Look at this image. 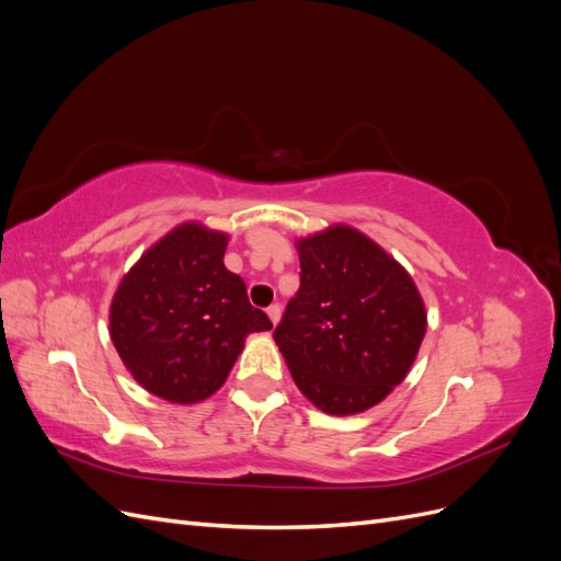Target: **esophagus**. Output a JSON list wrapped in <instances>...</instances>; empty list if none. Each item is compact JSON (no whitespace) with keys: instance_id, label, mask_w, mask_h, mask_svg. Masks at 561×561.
Masks as SVG:
<instances>
[{"instance_id":"obj_1","label":"esophagus","mask_w":561,"mask_h":561,"mask_svg":"<svg viewBox=\"0 0 561 561\" xmlns=\"http://www.w3.org/2000/svg\"><path fill=\"white\" fill-rule=\"evenodd\" d=\"M266 313H268V318H271V322H274V325L280 320V307H278V304H271V307L266 309Z\"/></svg>"}]
</instances>
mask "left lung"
<instances>
[{
	"label": "left lung",
	"mask_w": 561,
	"mask_h": 561,
	"mask_svg": "<svg viewBox=\"0 0 561 561\" xmlns=\"http://www.w3.org/2000/svg\"><path fill=\"white\" fill-rule=\"evenodd\" d=\"M297 248L299 290L274 339L318 410L363 412L410 371L426 309L410 274L360 231L332 227Z\"/></svg>",
	"instance_id": "obj_1"
}]
</instances>
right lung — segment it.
<instances>
[{
  "label": "right lung",
  "instance_id": "right-lung-1",
  "mask_svg": "<svg viewBox=\"0 0 561 561\" xmlns=\"http://www.w3.org/2000/svg\"><path fill=\"white\" fill-rule=\"evenodd\" d=\"M227 236L182 225L118 285L110 334L142 388L163 400H206L225 383L250 332L271 330L245 283L225 266Z\"/></svg>",
  "mask_w": 561,
  "mask_h": 561
}]
</instances>
